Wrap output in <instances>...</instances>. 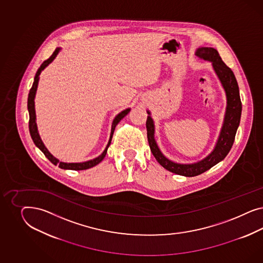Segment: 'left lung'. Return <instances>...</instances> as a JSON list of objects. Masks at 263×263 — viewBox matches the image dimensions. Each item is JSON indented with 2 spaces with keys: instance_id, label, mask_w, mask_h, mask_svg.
<instances>
[{
  "instance_id": "obj_1",
  "label": "left lung",
  "mask_w": 263,
  "mask_h": 263,
  "mask_svg": "<svg viewBox=\"0 0 263 263\" xmlns=\"http://www.w3.org/2000/svg\"><path fill=\"white\" fill-rule=\"evenodd\" d=\"M195 55L199 59L211 63L213 70L215 71L218 79L220 80L227 97V107L223 125L213 151L205 158L192 164H181L168 159L160 151L159 146L156 143L154 137V121L152 120L151 111L148 110L146 111L148 114L146 120L147 141L153 156L158 161L160 165L167 171L188 177L200 175L224 159L234 142L242 111L237 81L231 68L228 67L222 61L218 51L212 47H199L196 50Z\"/></svg>"
}]
</instances>
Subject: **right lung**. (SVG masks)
Instances as JSON below:
<instances>
[{"label": "right lung", "mask_w": 263, "mask_h": 263, "mask_svg": "<svg viewBox=\"0 0 263 263\" xmlns=\"http://www.w3.org/2000/svg\"><path fill=\"white\" fill-rule=\"evenodd\" d=\"M61 50H62L61 47L56 48V50L54 51L52 56L50 57L45 62H43V64L40 65L39 70L35 73L33 84H32V88L30 89V93H29V96H28V111H29V115H30V120H29L30 134H31V137H32V141H33L34 144L40 148L41 152L44 153V155L47 157L48 160L51 161L54 165H56V166L58 165L59 167H61V168H64V170H73V171L88 170V168H90V167H95L96 165H98L104 159V157L107 154L108 147L111 144V138H112L115 128L118 125V123L120 122V120H122L127 115L131 109L130 108L125 109V110L120 111V114H118L116 116V118L114 119L112 123H111V134H110V139H109L108 144H107L106 148L104 149V152L98 157H96L95 159L88 160V161H86V162H82V163H65V162H61L55 156H53L48 151L47 147L44 145V143H43L41 138H40L39 130H37L36 116H35V109H34V98H35V93H36V89H37V86H39L40 73L42 72V70H44L45 67H47L48 65L56 59V57L58 56V54L60 53Z\"/></svg>", "instance_id": "right-lung-1"}]
</instances>
